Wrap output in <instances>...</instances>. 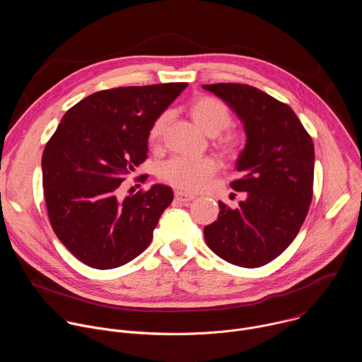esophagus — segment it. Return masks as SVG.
<instances>
[{
  "label": "esophagus",
  "mask_w": 362,
  "mask_h": 362,
  "mask_svg": "<svg viewBox=\"0 0 362 362\" xmlns=\"http://www.w3.org/2000/svg\"><path fill=\"white\" fill-rule=\"evenodd\" d=\"M175 199H176L177 202H180V203H187V202L193 200L194 196H193V194H187V193H185V192H182V190H176V192H175Z\"/></svg>",
  "instance_id": "esophagus-1"
}]
</instances>
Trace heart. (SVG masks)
Here are the masks:
<instances>
[{
  "mask_svg": "<svg viewBox=\"0 0 362 362\" xmlns=\"http://www.w3.org/2000/svg\"><path fill=\"white\" fill-rule=\"evenodd\" d=\"M189 115L194 124L209 136H217L232 123V116L223 103L211 95L196 97L189 106ZM169 115L162 113L148 129V141L156 144L166 127ZM215 146L228 159H236L245 147V137L239 132H225L215 140ZM218 165L212 158L185 159L172 158L159 166V179L185 192H197L208 185L216 173Z\"/></svg>",
  "mask_w": 362,
  "mask_h": 362,
  "instance_id": "1",
  "label": "heart"
}]
</instances>
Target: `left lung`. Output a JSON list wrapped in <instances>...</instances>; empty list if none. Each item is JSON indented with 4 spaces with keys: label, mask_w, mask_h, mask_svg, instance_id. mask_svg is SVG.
I'll return each mask as SVG.
<instances>
[{
    "label": "left lung",
    "mask_w": 362,
    "mask_h": 362,
    "mask_svg": "<svg viewBox=\"0 0 362 362\" xmlns=\"http://www.w3.org/2000/svg\"><path fill=\"white\" fill-rule=\"evenodd\" d=\"M238 115L246 146L236 162L240 179L230 183L246 199L230 209L219 202L218 221L204 240L229 264L264 267L298 235L313 200L315 151L293 110L262 90L239 83L204 84Z\"/></svg>",
    "instance_id": "1"
}]
</instances>
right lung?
I'll return each mask as SVG.
<instances>
[{
    "label": "right lung",
    "instance_id": "1",
    "mask_svg": "<svg viewBox=\"0 0 362 362\" xmlns=\"http://www.w3.org/2000/svg\"><path fill=\"white\" fill-rule=\"evenodd\" d=\"M186 86H130L90 94L67 110L47 141L41 168L49 223L87 267L119 268L150 245L173 192L154 185L122 199L120 185L147 159L151 123Z\"/></svg>",
    "mask_w": 362,
    "mask_h": 362
}]
</instances>
